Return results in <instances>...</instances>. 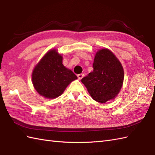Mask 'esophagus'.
Wrapping results in <instances>:
<instances>
[{
	"label": "esophagus",
	"instance_id": "1",
	"mask_svg": "<svg viewBox=\"0 0 155 155\" xmlns=\"http://www.w3.org/2000/svg\"><path fill=\"white\" fill-rule=\"evenodd\" d=\"M77 77H78V80H81V79H82V78H83V77H84V74H79L77 75Z\"/></svg>",
	"mask_w": 155,
	"mask_h": 155
}]
</instances>
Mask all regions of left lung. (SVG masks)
I'll list each match as a JSON object with an SVG mask.
<instances>
[{"mask_svg":"<svg viewBox=\"0 0 155 155\" xmlns=\"http://www.w3.org/2000/svg\"><path fill=\"white\" fill-rule=\"evenodd\" d=\"M124 76L123 67L116 56L109 49L102 48L95 54L93 72L81 82L94 101L105 103L119 93Z\"/></svg>","mask_w":155,"mask_h":155,"instance_id":"obj_1","label":"left lung"}]
</instances>
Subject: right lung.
<instances>
[{
    "label": "right lung",
    "instance_id": "add662e5",
    "mask_svg": "<svg viewBox=\"0 0 155 155\" xmlns=\"http://www.w3.org/2000/svg\"><path fill=\"white\" fill-rule=\"evenodd\" d=\"M77 77L62 64V56L57 49H51L36 64L32 73L35 89L41 96L55 98L64 93Z\"/></svg>",
    "mask_w": 155,
    "mask_h": 155
}]
</instances>
